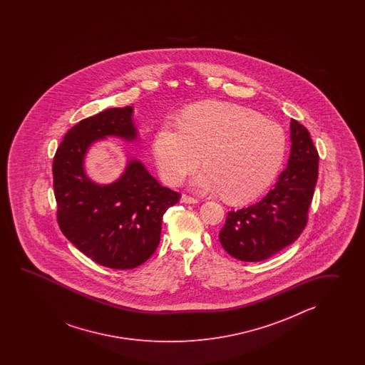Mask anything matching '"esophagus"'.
Segmentation results:
<instances>
[{"instance_id":"1","label":"esophagus","mask_w":365,"mask_h":365,"mask_svg":"<svg viewBox=\"0 0 365 365\" xmlns=\"http://www.w3.org/2000/svg\"><path fill=\"white\" fill-rule=\"evenodd\" d=\"M180 201L182 202V203H198V200H197V198L190 197V195H186V194H182V195H181Z\"/></svg>"}]
</instances>
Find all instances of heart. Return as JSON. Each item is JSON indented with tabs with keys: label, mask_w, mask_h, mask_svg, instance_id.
<instances>
[{
	"label": "heart",
	"mask_w": 365,
	"mask_h": 365,
	"mask_svg": "<svg viewBox=\"0 0 365 365\" xmlns=\"http://www.w3.org/2000/svg\"><path fill=\"white\" fill-rule=\"evenodd\" d=\"M160 176L176 185L202 162L192 185L223 192L227 201L244 203L270 186L286 156L287 138L278 123L236 104L206 101L186 109L180 123L165 121L154 138Z\"/></svg>",
	"instance_id": "1"
}]
</instances>
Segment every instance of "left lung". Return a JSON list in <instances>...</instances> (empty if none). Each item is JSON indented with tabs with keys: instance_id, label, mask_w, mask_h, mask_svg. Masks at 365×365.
I'll list each match as a JSON object with an SVG mask.
<instances>
[{
	"instance_id": "8db88e82",
	"label": "left lung",
	"mask_w": 365,
	"mask_h": 365,
	"mask_svg": "<svg viewBox=\"0 0 365 365\" xmlns=\"http://www.w3.org/2000/svg\"><path fill=\"white\" fill-rule=\"evenodd\" d=\"M291 153L277 184L255 205L230 211L219 240L228 255L264 261L302 235L318 178V153L307 128L291 120Z\"/></svg>"
}]
</instances>
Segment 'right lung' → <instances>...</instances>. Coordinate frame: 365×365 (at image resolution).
I'll list each match as a JSON object with an SVG mask.
<instances>
[{"label": "right lung", "instance_id": "add662e5", "mask_svg": "<svg viewBox=\"0 0 365 365\" xmlns=\"http://www.w3.org/2000/svg\"><path fill=\"white\" fill-rule=\"evenodd\" d=\"M132 117L129 106L79 121L60 143L52 168L62 233L96 264L117 270L148 261L159 245L164 212L180 200L135 158H128L124 172L110 184H98L86 173V155L95 142L138 138Z\"/></svg>", "mask_w": 365, "mask_h": 365}]
</instances>
